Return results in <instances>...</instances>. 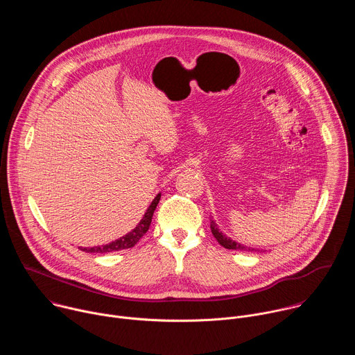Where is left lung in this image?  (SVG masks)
<instances>
[{"label":"left lung","mask_w":355,"mask_h":355,"mask_svg":"<svg viewBox=\"0 0 355 355\" xmlns=\"http://www.w3.org/2000/svg\"><path fill=\"white\" fill-rule=\"evenodd\" d=\"M211 230H212V234L215 236V239L218 240V243H219L220 245H223L225 248H227V250L254 251V248L247 247V245H244V244H240V243H237L236 240H233V239L227 237L225 233H222V232H220V229H219V226H218V223H216L214 219H211Z\"/></svg>","instance_id":"1"}]
</instances>
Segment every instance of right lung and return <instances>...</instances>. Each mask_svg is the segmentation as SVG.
Segmentation results:
<instances>
[{"mask_svg":"<svg viewBox=\"0 0 355 355\" xmlns=\"http://www.w3.org/2000/svg\"><path fill=\"white\" fill-rule=\"evenodd\" d=\"M162 198V193H157L156 198L151 200L150 207L147 208V211L144 212L143 218L140 219V222L136 225L135 229H132L129 233H126L125 236L108 243V244H103V245H95V247H78L83 251L87 252H96V254H105V252H111V251H119V250H125V248H130L133 247L141 237L143 234L148 230V226L151 223V218H153V214L159 205V200Z\"/></svg>","mask_w":355,"mask_h":355,"instance_id":"1","label":"right lung"}]
</instances>
